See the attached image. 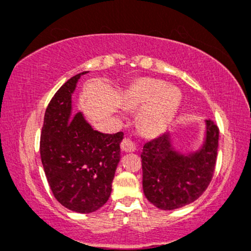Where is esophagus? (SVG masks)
<instances>
[{"label":"esophagus","instance_id":"34e87169","mask_svg":"<svg viewBox=\"0 0 251 251\" xmlns=\"http://www.w3.org/2000/svg\"><path fill=\"white\" fill-rule=\"evenodd\" d=\"M121 149L125 152H132L136 150V146H135L134 142L130 140V138H123V141L121 142Z\"/></svg>","mask_w":251,"mask_h":251}]
</instances>
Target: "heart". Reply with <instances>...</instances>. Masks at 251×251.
<instances>
[{
	"label": "heart",
	"mask_w": 251,
	"mask_h": 251,
	"mask_svg": "<svg viewBox=\"0 0 251 251\" xmlns=\"http://www.w3.org/2000/svg\"><path fill=\"white\" fill-rule=\"evenodd\" d=\"M182 101L181 91L158 79L141 78L126 90L123 104L128 109L143 107L138 125L144 132L160 134L170 125Z\"/></svg>",
	"instance_id": "obj_1"
}]
</instances>
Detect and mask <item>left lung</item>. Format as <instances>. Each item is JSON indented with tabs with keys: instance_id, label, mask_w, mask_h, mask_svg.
<instances>
[{
	"instance_id": "1",
	"label": "left lung",
	"mask_w": 251,
	"mask_h": 251,
	"mask_svg": "<svg viewBox=\"0 0 251 251\" xmlns=\"http://www.w3.org/2000/svg\"><path fill=\"white\" fill-rule=\"evenodd\" d=\"M219 128L205 121V138L199 150L181 154L169 132L147 142L141 154L143 191L150 203L174 210L196 201L213 178L219 147Z\"/></svg>"
}]
</instances>
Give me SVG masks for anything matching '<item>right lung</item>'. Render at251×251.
I'll return each instance as SVG.
<instances>
[{
  "label": "right lung",
  "instance_id": "obj_1",
  "mask_svg": "<svg viewBox=\"0 0 251 251\" xmlns=\"http://www.w3.org/2000/svg\"><path fill=\"white\" fill-rule=\"evenodd\" d=\"M77 74L56 91L44 114L41 161L55 199L76 213L96 211L108 201L121 158L123 132L94 130L83 114L72 113Z\"/></svg>",
  "mask_w": 251,
  "mask_h": 251
}]
</instances>
